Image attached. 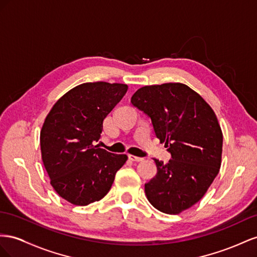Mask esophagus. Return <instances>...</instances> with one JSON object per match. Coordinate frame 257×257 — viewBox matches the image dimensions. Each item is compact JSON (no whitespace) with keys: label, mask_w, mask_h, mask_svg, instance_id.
<instances>
[{"label":"esophagus","mask_w":257,"mask_h":257,"mask_svg":"<svg viewBox=\"0 0 257 257\" xmlns=\"http://www.w3.org/2000/svg\"><path fill=\"white\" fill-rule=\"evenodd\" d=\"M129 159H130L131 161H135V163H139V161H142V160H143V158L137 157V156H135V155H129Z\"/></svg>","instance_id":"obj_1"}]
</instances>
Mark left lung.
<instances>
[{
  "label": "left lung",
  "mask_w": 257,
  "mask_h": 257,
  "mask_svg": "<svg viewBox=\"0 0 257 257\" xmlns=\"http://www.w3.org/2000/svg\"><path fill=\"white\" fill-rule=\"evenodd\" d=\"M131 103L148 114L160 143L171 153L164 165L154 159L157 174L145 184L154 208L179 214L207 193L222 164L223 133L212 107L182 83L144 86Z\"/></svg>",
  "instance_id": "obj_1"
}]
</instances>
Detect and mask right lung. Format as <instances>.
Masks as SVG:
<instances>
[{
	"label": "right lung",
	"mask_w": 257,
	"mask_h": 257,
	"mask_svg": "<svg viewBox=\"0 0 257 257\" xmlns=\"http://www.w3.org/2000/svg\"><path fill=\"white\" fill-rule=\"evenodd\" d=\"M127 90L126 84H80L56 102L43 123L41 153L50 184L74 206L101 200L126 164L127 155L108 153L94 142Z\"/></svg>",
	"instance_id": "obj_1"
}]
</instances>
